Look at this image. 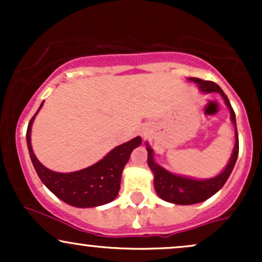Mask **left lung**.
<instances>
[{
    "label": "left lung",
    "mask_w": 262,
    "mask_h": 262,
    "mask_svg": "<svg viewBox=\"0 0 262 262\" xmlns=\"http://www.w3.org/2000/svg\"><path fill=\"white\" fill-rule=\"evenodd\" d=\"M189 80L194 81L202 92L221 93L222 97L224 98L225 104L229 108L230 118L236 129L235 113H234L233 107H231L230 102L228 100L227 95L223 92V90L217 83L213 82V81L201 80L197 79V77H189ZM146 150H148V165L150 169L152 170V172H154V186L160 198L175 204H194L208 200L215 192H218L219 189L223 187L224 183L227 182L228 177L230 176L231 171L234 169V165L236 162L237 154H239V139H237V132L235 130V146H234V151L230 158L229 164L227 165L223 172L217 177H214V179L203 180V181L186 179V177L176 176L167 172L166 170L156 165L154 160H152V150L149 146H146Z\"/></svg>",
    "instance_id": "8db88e82"
}]
</instances>
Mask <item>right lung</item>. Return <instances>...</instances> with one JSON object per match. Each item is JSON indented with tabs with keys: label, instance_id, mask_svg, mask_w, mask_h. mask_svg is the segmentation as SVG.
I'll list each match as a JSON object with an SVG mask.
<instances>
[{
	"label": "right lung",
	"instance_id": "add662e5",
	"mask_svg": "<svg viewBox=\"0 0 262 262\" xmlns=\"http://www.w3.org/2000/svg\"><path fill=\"white\" fill-rule=\"evenodd\" d=\"M41 106L43 103L40 104ZM35 114L32 117L27 129V145H28L33 166L41 182L56 197L74 207L87 208V207L102 206L113 201L121 188L122 171L130 158L133 149L141 144V138L137 137L128 143L117 146L101 161L87 169L70 173L54 172L38 161L32 150L31 128Z\"/></svg>",
	"mask_w": 262,
	"mask_h": 262
}]
</instances>
